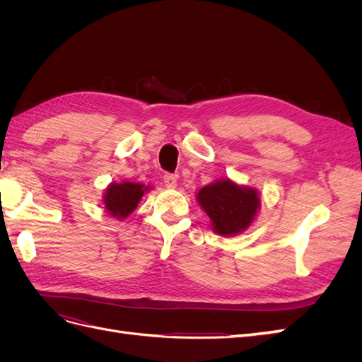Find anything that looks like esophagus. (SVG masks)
I'll return each mask as SVG.
<instances>
[{
  "label": "esophagus",
  "mask_w": 362,
  "mask_h": 362,
  "mask_svg": "<svg viewBox=\"0 0 362 362\" xmlns=\"http://www.w3.org/2000/svg\"><path fill=\"white\" fill-rule=\"evenodd\" d=\"M163 181H164V185H166L168 189H175V187H177V177H175L173 173H166V175H164Z\"/></svg>",
  "instance_id": "obj_1"
}]
</instances>
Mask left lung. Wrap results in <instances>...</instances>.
<instances>
[{
  "label": "left lung",
  "mask_w": 362,
  "mask_h": 362,
  "mask_svg": "<svg viewBox=\"0 0 362 362\" xmlns=\"http://www.w3.org/2000/svg\"><path fill=\"white\" fill-rule=\"evenodd\" d=\"M196 201L210 217L211 229L223 237L245 233L259 211L261 198L255 187L229 178L216 180L196 193Z\"/></svg>",
  "instance_id": "1"
}]
</instances>
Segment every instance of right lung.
<instances>
[{"mask_svg":"<svg viewBox=\"0 0 362 362\" xmlns=\"http://www.w3.org/2000/svg\"><path fill=\"white\" fill-rule=\"evenodd\" d=\"M149 190H152V185L140 182H110L103 196L104 210L108 216L117 218V221H124L136 210L144 194Z\"/></svg>","mask_w":362,"mask_h":362,"instance_id":"1","label":"right lung"}]
</instances>
